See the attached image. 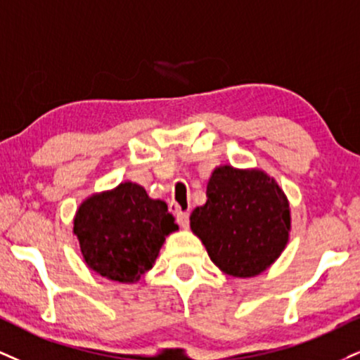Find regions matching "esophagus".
<instances>
[{
	"instance_id": "34e87169",
	"label": "esophagus",
	"mask_w": 360,
	"mask_h": 360,
	"mask_svg": "<svg viewBox=\"0 0 360 360\" xmlns=\"http://www.w3.org/2000/svg\"><path fill=\"white\" fill-rule=\"evenodd\" d=\"M176 219L179 223L181 228H188L189 226V213L188 211H176Z\"/></svg>"
}]
</instances>
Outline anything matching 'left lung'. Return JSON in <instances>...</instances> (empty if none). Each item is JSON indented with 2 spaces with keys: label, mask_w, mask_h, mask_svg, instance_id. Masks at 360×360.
Masks as SVG:
<instances>
[{
  "label": "left lung",
  "mask_w": 360,
  "mask_h": 360,
  "mask_svg": "<svg viewBox=\"0 0 360 360\" xmlns=\"http://www.w3.org/2000/svg\"><path fill=\"white\" fill-rule=\"evenodd\" d=\"M206 196L189 219L211 262L238 278L265 271L290 231V206L276 181L257 169L221 166L211 174Z\"/></svg>",
  "instance_id": "1"
}]
</instances>
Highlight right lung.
Here are the masks:
<instances>
[{
	"instance_id": "right-lung-1",
	"label": "right lung",
	"mask_w": 360,
	"mask_h": 360,
	"mask_svg": "<svg viewBox=\"0 0 360 360\" xmlns=\"http://www.w3.org/2000/svg\"><path fill=\"white\" fill-rule=\"evenodd\" d=\"M176 229L166 202L150 199L134 183L85 199L73 219L86 266L120 283H134L150 270Z\"/></svg>"
}]
</instances>
